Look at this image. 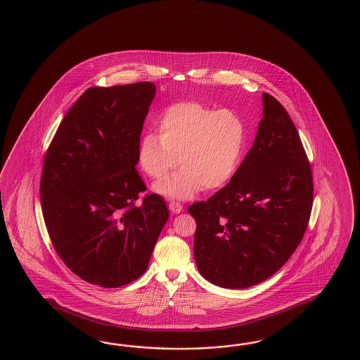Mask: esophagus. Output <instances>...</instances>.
Returning a JSON list of instances; mask_svg holds the SVG:
<instances>
[{
  "instance_id": "34e87169",
  "label": "esophagus",
  "mask_w": 360,
  "mask_h": 360,
  "mask_svg": "<svg viewBox=\"0 0 360 360\" xmlns=\"http://www.w3.org/2000/svg\"><path fill=\"white\" fill-rule=\"evenodd\" d=\"M182 205L181 203H176V202H170L169 203V210L173 212V214H179L182 211Z\"/></svg>"
}]
</instances>
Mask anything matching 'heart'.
I'll return each instance as SVG.
<instances>
[{"label":"heart","mask_w":360,"mask_h":360,"mask_svg":"<svg viewBox=\"0 0 360 360\" xmlns=\"http://www.w3.org/2000/svg\"><path fill=\"white\" fill-rule=\"evenodd\" d=\"M160 135L144 134L137 144V161L146 175L162 179L155 190L175 199L199 191L219 190L231 182L243 161L248 131L231 110H216L199 102L167 107L157 120ZM181 161H179V157Z\"/></svg>","instance_id":"heart-1"}]
</instances>
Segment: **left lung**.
I'll return each mask as SVG.
<instances>
[{"instance_id":"8db88e82","label":"left lung","mask_w":360,"mask_h":360,"mask_svg":"<svg viewBox=\"0 0 360 360\" xmlns=\"http://www.w3.org/2000/svg\"><path fill=\"white\" fill-rule=\"evenodd\" d=\"M253 146L228 185L187 208L196 221L194 257L208 282L248 288L290 259L308 226L313 179L285 108L263 93Z\"/></svg>"}]
</instances>
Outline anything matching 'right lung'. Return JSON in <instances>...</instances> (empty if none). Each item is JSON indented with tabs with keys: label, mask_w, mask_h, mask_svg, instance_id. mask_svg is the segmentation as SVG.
<instances>
[{
	"label": "right lung",
	"mask_w": 360,
	"mask_h": 360,
	"mask_svg": "<svg viewBox=\"0 0 360 360\" xmlns=\"http://www.w3.org/2000/svg\"><path fill=\"white\" fill-rule=\"evenodd\" d=\"M153 82L90 88L63 117L44 157L40 200L53 248L85 282L117 288L140 278L169 219L146 190L137 144Z\"/></svg>",
	"instance_id": "1"
}]
</instances>
